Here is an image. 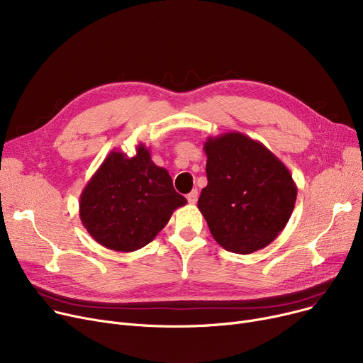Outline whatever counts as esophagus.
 Wrapping results in <instances>:
<instances>
[{"label": "esophagus", "mask_w": 363, "mask_h": 363, "mask_svg": "<svg viewBox=\"0 0 363 363\" xmlns=\"http://www.w3.org/2000/svg\"><path fill=\"white\" fill-rule=\"evenodd\" d=\"M186 200H188L189 204H196L197 200H199V191H197V189H193V191L186 196Z\"/></svg>", "instance_id": "obj_1"}]
</instances>
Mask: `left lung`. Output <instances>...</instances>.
I'll return each instance as SVG.
<instances>
[{
  "label": "left lung",
  "instance_id": "obj_1",
  "mask_svg": "<svg viewBox=\"0 0 363 363\" xmlns=\"http://www.w3.org/2000/svg\"><path fill=\"white\" fill-rule=\"evenodd\" d=\"M207 185L199 211L225 250L250 255L271 244L287 225L297 185L262 143L241 132L207 137Z\"/></svg>",
  "mask_w": 363,
  "mask_h": 363
}]
</instances>
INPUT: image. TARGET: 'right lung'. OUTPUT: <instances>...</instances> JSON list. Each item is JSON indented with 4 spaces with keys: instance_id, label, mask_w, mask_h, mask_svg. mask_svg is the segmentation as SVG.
<instances>
[{
    "instance_id": "right-lung-1",
    "label": "right lung",
    "mask_w": 363,
    "mask_h": 363,
    "mask_svg": "<svg viewBox=\"0 0 363 363\" xmlns=\"http://www.w3.org/2000/svg\"><path fill=\"white\" fill-rule=\"evenodd\" d=\"M186 199L178 194L164 167L137 145L129 157L113 150L91 177L79 199V216L88 234L106 249L135 252L155 240Z\"/></svg>"
}]
</instances>
